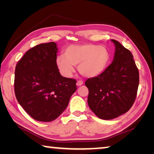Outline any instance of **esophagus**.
Instances as JSON below:
<instances>
[{
	"label": "esophagus",
	"instance_id": "1",
	"mask_svg": "<svg viewBox=\"0 0 154 154\" xmlns=\"http://www.w3.org/2000/svg\"><path fill=\"white\" fill-rule=\"evenodd\" d=\"M83 81L79 80V81H78V82H77V85H78V86H81V85H83Z\"/></svg>",
	"mask_w": 154,
	"mask_h": 154
}]
</instances>
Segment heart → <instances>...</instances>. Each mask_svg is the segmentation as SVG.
Returning a JSON list of instances; mask_svg holds the SVG:
<instances>
[{
	"instance_id": "obj_1",
	"label": "heart",
	"mask_w": 154,
	"mask_h": 154,
	"mask_svg": "<svg viewBox=\"0 0 154 154\" xmlns=\"http://www.w3.org/2000/svg\"><path fill=\"white\" fill-rule=\"evenodd\" d=\"M110 60V54L104 46L92 43L71 45L64 49V55L56 58V64L64 77H71L75 72V65L78 71L87 77H94L106 69Z\"/></svg>"
}]
</instances>
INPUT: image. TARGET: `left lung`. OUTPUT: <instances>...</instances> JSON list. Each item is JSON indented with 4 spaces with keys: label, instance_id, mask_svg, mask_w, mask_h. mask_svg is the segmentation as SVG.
<instances>
[{
    "label": "left lung",
    "instance_id": "obj_1",
    "mask_svg": "<svg viewBox=\"0 0 154 154\" xmlns=\"http://www.w3.org/2000/svg\"><path fill=\"white\" fill-rule=\"evenodd\" d=\"M112 63L97 77L89 78L88 103L96 116L105 120L116 118L132 107L136 99L139 73L128 49L118 41Z\"/></svg>",
    "mask_w": 154,
    "mask_h": 154
}]
</instances>
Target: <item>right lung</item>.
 I'll return each mask as SVG.
<instances>
[{"label":"right lung","mask_w":154,"mask_h":154,"mask_svg":"<svg viewBox=\"0 0 154 154\" xmlns=\"http://www.w3.org/2000/svg\"><path fill=\"white\" fill-rule=\"evenodd\" d=\"M57 52L56 43L39 44L26 52L15 66V96L35 120L56 119L77 90L76 80L60 73L56 64Z\"/></svg>","instance_id":"1"}]
</instances>
